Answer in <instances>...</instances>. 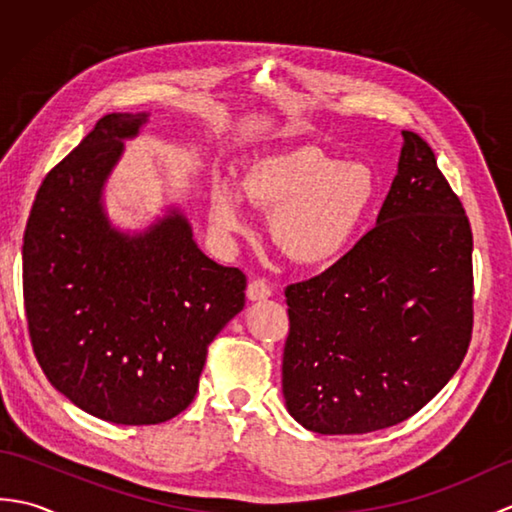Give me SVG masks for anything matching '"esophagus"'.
<instances>
[{
    "instance_id": "obj_1",
    "label": "esophagus",
    "mask_w": 512,
    "mask_h": 512,
    "mask_svg": "<svg viewBox=\"0 0 512 512\" xmlns=\"http://www.w3.org/2000/svg\"><path fill=\"white\" fill-rule=\"evenodd\" d=\"M246 295H248L250 301L268 299V297H273V286H270L268 281H264V279H253V281H250V284H248Z\"/></svg>"
}]
</instances>
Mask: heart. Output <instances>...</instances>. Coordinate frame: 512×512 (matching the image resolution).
Listing matches in <instances>:
<instances>
[{
    "instance_id": "obj_1",
    "label": "heart",
    "mask_w": 512,
    "mask_h": 512,
    "mask_svg": "<svg viewBox=\"0 0 512 512\" xmlns=\"http://www.w3.org/2000/svg\"><path fill=\"white\" fill-rule=\"evenodd\" d=\"M239 191L248 204L273 213L270 237L290 262L325 266L352 244L376 202L378 180L361 162L295 145L250 162ZM209 217L222 233L246 231L244 204L226 182L213 184Z\"/></svg>"
}]
</instances>
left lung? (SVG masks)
Returning a JSON list of instances; mask_svg holds the SVG:
<instances>
[{
  "label": "left lung",
  "mask_w": 512,
  "mask_h": 512,
  "mask_svg": "<svg viewBox=\"0 0 512 512\" xmlns=\"http://www.w3.org/2000/svg\"><path fill=\"white\" fill-rule=\"evenodd\" d=\"M398 173L350 253L290 284L281 387L325 436L411 418L458 372L473 334V233L436 154L402 132Z\"/></svg>",
  "instance_id": "left-lung-1"
}]
</instances>
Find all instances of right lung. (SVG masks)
Returning <instances> with one entry per match:
<instances>
[{"mask_svg": "<svg viewBox=\"0 0 512 512\" xmlns=\"http://www.w3.org/2000/svg\"><path fill=\"white\" fill-rule=\"evenodd\" d=\"M147 114H107L48 171L24 233L32 352L92 416L158 424L191 405L211 341L246 301V275L195 246L173 211L143 235L110 228L101 187Z\"/></svg>", "mask_w": 512, "mask_h": 512, "instance_id": "right-lung-1", "label": "right lung"}]
</instances>
